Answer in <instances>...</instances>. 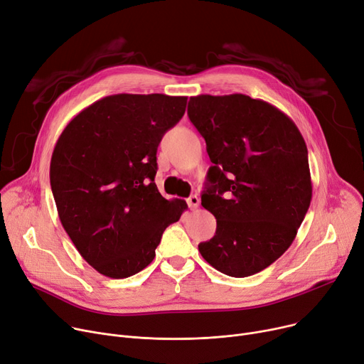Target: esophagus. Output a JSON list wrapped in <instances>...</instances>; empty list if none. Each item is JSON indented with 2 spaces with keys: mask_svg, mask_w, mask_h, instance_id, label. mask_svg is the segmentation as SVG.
Returning <instances> with one entry per match:
<instances>
[{
  "mask_svg": "<svg viewBox=\"0 0 364 364\" xmlns=\"http://www.w3.org/2000/svg\"><path fill=\"white\" fill-rule=\"evenodd\" d=\"M199 203H200V199H199L196 195H193V196H190V198L187 199V205H188V208H190L191 210H193V209H198Z\"/></svg>",
  "mask_w": 364,
  "mask_h": 364,
  "instance_id": "1",
  "label": "esophagus"
}]
</instances>
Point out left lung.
I'll list each match as a JSON object with an SVG mask.
<instances>
[{
    "mask_svg": "<svg viewBox=\"0 0 364 364\" xmlns=\"http://www.w3.org/2000/svg\"><path fill=\"white\" fill-rule=\"evenodd\" d=\"M187 114L212 162L202 206L216 231L199 252L225 275H255L291 246L310 206L306 141L291 118L247 95L191 96Z\"/></svg>",
    "mask_w": 364,
    "mask_h": 364,
    "instance_id": "left-lung-1",
    "label": "left lung"
}]
</instances>
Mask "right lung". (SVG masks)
<instances>
[{
    "instance_id": "obj_1",
    "label": "right lung",
    "mask_w": 364,
    "mask_h": 364,
    "mask_svg": "<svg viewBox=\"0 0 364 364\" xmlns=\"http://www.w3.org/2000/svg\"><path fill=\"white\" fill-rule=\"evenodd\" d=\"M187 96L118 93L93 102L61 133L50 180L60 221L82 257L121 279L154 260L165 228L187 203L155 184L162 136L186 112Z\"/></svg>"
}]
</instances>
